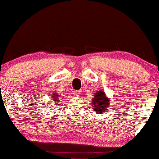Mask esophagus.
<instances>
[{
	"instance_id": "34e87169",
	"label": "esophagus",
	"mask_w": 159,
	"mask_h": 159,
	"mask_svg": "<svg viewBox=\"0 0 159 159\" xmlns=\"http://www.w3.org/2000/svg\"><path fill=\"white\" fill-rule=\"evenodd\" d=\"M73 93H74V94H75V95H78V94H80V91L74 90V91H73Z\"/></svg>"
}]
</instances>
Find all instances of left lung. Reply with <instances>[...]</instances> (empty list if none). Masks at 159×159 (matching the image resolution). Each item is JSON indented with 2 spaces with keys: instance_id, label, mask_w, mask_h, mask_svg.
<instances>
[{
  "instance_id": "8db88e82",
  "label": "left lung",
  "mask_w": 159,
  "mask_h": 159,
  "mask_svg": "<svg viewBox=\"0 0 159 159\" xmlns=\"http://www.w3.org/2000/svg\"><path fill=\"white\" fill-rule=\"evenodd\" d=\"M95 98H93V106H94V111L99 114L103 112L107 111L108 106H109V101L106 97L103 90L98 91L95 93Z\"/></svg>"
}]
</instances>
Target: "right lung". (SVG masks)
<instances>
[{"instance_id":"add662e5","label":"right lung","mask_w":159,"mask_h":159,"mask_svg":"<svg viewBox=\"0 0 159 159\" xmlns=\"http://www.w3.org/2000/svg\"><path fill=\"white\" fill-rule=\"evenodd\" d=\"M54 95H53V100H57L56 98H58V95H57V93H53ZM54 103H57V102H54Z\"/></svg>"}]
</instances>
